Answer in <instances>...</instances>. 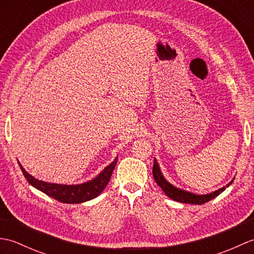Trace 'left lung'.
Returning a JSON list of instances; mask_svg holds the SVG:
<instances>
[{
	"label": "left lung",
	"mask_w": 254,
	"mask_h": 254,
	"mask_svg": "<svg viewBox=\"0 0 254 254\" xmlns=\"http://www.w3.org/2000/svg\"><path fill=\"white\" fill-rule=\"evenodd\" d=\"M153 176H154V179H155L156 183H157L161 190L165 192V194H166L167 196L170 197L171 199H174V201L180 202V203L196 204V205L204 204V203L210 201V199L215 198L217 195H219L220 193L224 192L225 189L228 188L231 185V183H233V181H234V179H233L228 183V185H226V187L220 188V189H218V190L214 191L212 193H207V194H196V193H193V192L183 190V189L177 188L174 185H171V183L164 177L163 172H161V170H160V167H159L158 161L156 160V158L154 160Z\"/></svg>",
	"instance_id": "1"
}]
</instances>
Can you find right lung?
<instances>
[{"mask_svg":"<svg viewBox=\"0 0 254 254\" xmlns=\"http://www.w3.org/2000/svg\"><path fill=\"white\" fill-rule=\"evenodd\" d=\"M117 161L118 157H116L111 164L108 165L104 170L100 171L93 179L83 183H78V185H60V183H51L36 179L35 177H32L25 170L18 160L17 163L27 181L32 187L36 188L37 190L44 192L47 195L51 196L59 202L66 204H78L90 201V199L97 197L104 191V189L109 183L113 169H115L117 165Z\"/></svg>","mask_w":254,"mask_h":254,"instance_id":"right-lung-1","label":"right lung"}]
</instances>
